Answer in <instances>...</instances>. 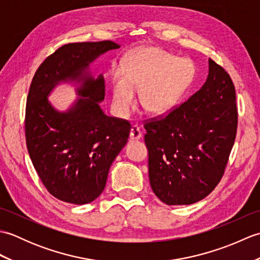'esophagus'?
<instances>
[{
  "label": "esophagus",
  "mask_w": 260,
  "mask_h": 260,
  "mask_svg": "<svg viewBox=\"0 0 260 260\" xmlns=\"http://www.w3.org/2000/svg\"><path fill=\"white\" fill-rule=\"evenodd\" d=\"M129 137L132 141H139L142 137V132L140 129L139 126H133L131 128V133H129Z\"/></svg>",
  "instance_id": "esophagus-1"
}]
</instances>
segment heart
<instances>
[{"label":"heart","instance_id":"b5f03b06","mask_svg":"<svg viewBox=\"0 0 260 260\" xmlns=\"http://www.w3.org/2000/svg\"><path fill=\"white\" fill-rule=\"evenodd\" d=\"M123 74L114 79L112 107L118 117L126 118L135 105V90H139V101L148 113H168L191 84L193 68L185 59L146 47L127 59Z\"/></svg>","mask_w":260,"mask_h":260}]
</instances>
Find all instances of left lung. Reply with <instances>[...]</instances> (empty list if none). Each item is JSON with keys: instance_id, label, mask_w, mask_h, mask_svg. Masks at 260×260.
Returning <instances> with one entry per match:
<instances>
[{"instance_id": "1", "label": "left lung", "mask_w": 260, "mask_h": 260, "mask_svg": "<svg viewBox=\"0 0 260 260\" xmlns=\"http://www.w3.org/2000/svg\"><path fill=\"white\" fill-rule=\"evenodd\" d=\"M237 123L233 80L209 59L200 89L164 118L144 126L148 178L159 200L181 206L209 196L223 175Z\"/></svg>"}]
</instances>
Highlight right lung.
<instances>
[{
	"mask_svg": "<svg viewBox=\"0 0 260 260\" xmlns=\"http://www.w3.org/2000/svg\"><path fill=\"white\" fill-rule=\"evenodd\" d=\"M119 47L113 41L69 43L49 56L32 79L25 109L27 152L47 190L63 202L86 204L101 196L129 136L128 121L104 113V76L95 78L90 70L96 59ZM62 83L75 86L77 97L59 111L48 96Z\"/></svg>",
	"mask_w": 260,
	"mask_h": 260,
	"instance_id": "1",
	"label": "right lung"
}]
</instances>
